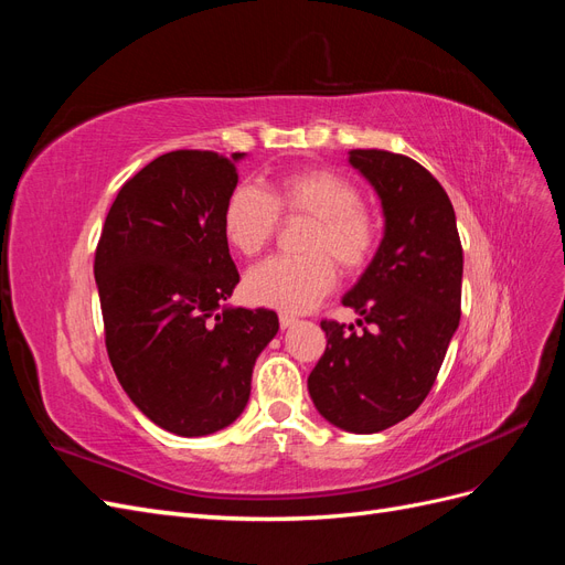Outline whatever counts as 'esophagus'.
Listing matches in <instances>:
<instances>
[{
  "mask_svg": "<svg viewBox=\"0 0 565 565\" xmlns=\"http://www.w3.org/2000/svg\"><path fill=\"white\" fill-rule=\"evenodd\" d=\"M299 320L295 318V316H289V313H280V328L282 330H287V328H292V324H297Z\"/></svg>",
  "mask_w": 565,
  "mask_h": 565,
  "instance_id": "esophagus-1",
  "label": "esophagus"
}]
</instances>
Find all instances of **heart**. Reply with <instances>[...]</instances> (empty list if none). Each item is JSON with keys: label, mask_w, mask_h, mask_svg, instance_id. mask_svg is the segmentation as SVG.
<instances>
[{"label": "heart", "mask_w": 565, "mask_h": 565, "mask_svg": "<svg viewBox=\"0 0 565 565\" xmlns=\"http://www.w3.org/2000/svg\"><path fill=\"white\" fill-rule=\"evenodd\" d=\"M280 214L311 216L299 256H273L245 278L247 299L268 309L301 313L330 292L337 270L355 273L380 245V221L361 204L358 188L328 169H303L262 188L243 183L231 191L221 226L228 245L245 256L259 254L276 233Z\"/></svg>", "instance_id": "1"}]
</instances>
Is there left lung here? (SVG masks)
Instances as JSON below:
<instances>
[{
    "label": "left lung",
    "instance_id": "1",
    "mask_svg": "<svg viewBox=\"0 0 565 565\" xmlns=\"http://www.w3.org/2000/svg\"><path fill=\"white\" fill-rule=\"evenodd\" d=\"M377 193L384 237L341 303L355 332L322 320L328 349L309 374L318 413L351 434H377L403 422L429 396L459 324L461 243L455 210L426 169L388 150H349Z\"/></svg>",
    "mask_w": 565,
    "mask_h": 565
}]
</instances>
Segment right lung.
<instances>
[{
	"label": "right lung",
	"instance_id": "add662e5",
	"mask_svg": "<svg viewBox=\"0 0 565 565\" xmlns=\"http://www.w3.org/2000/svg\"><path fill=\"white\" fill-rule=\"evenodd\" d=\"M243 158L164 152L119 188L96 247L117 382L152 424L185 438L243 415L256 358L280 328L276 311L226 303L241 273L221 216Z\"/></svg>",
	"mask_w": 565,
	"mask_h": 565
}]
</instances>
